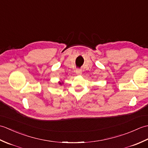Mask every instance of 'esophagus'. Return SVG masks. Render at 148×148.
I'll list each match as a JSON object with an SVG mask.
<instances>
[{
  "label": "esophagus",
  "instance_id": "34e87169",
  "mask_svg": "<svg viewBox=\"0 0 148 148\" xmlns=\"http://www.w3.org/2000/svg\"><path fill=\"white\" fill-rule=\"evenodd\" d=\"M76 73L78 75H81V74H82V71H81V69H76Z\"/></svg>",
  "mask_w": 148,
  "mask_h": 148
}]
</instances>
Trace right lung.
I'll list each match as a JSON object with an SVG mask.
<instances>
[{
    "mask_svg": "<svg viewBox=\"0 0 148 148\" xmlns=\"http://www.w3.org/2000/svg\"><path fill=\"white\" fill-rule=\"evenodd\" d=\"M60 84H61V83H60Z\"/></svg>",
    "mask_w": 148,
    "mask_h": 148,
    "instance_id": "1",
    "label": "right lung"
}]
</instances>
